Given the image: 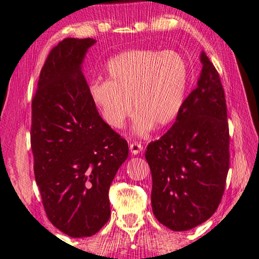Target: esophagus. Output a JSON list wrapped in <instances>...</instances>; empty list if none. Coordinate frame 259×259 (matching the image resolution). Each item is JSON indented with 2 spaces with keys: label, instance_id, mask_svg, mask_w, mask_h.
I'll return each instance as SVG.
<instances>
[{
  "label": "esophagus",
  "instance_id": "esophagus-1",
  "mask_svg": "<svg viewBox=\"0 0 259 259\" xmlns=\"http://www.w3.org/2000/svg\"><path fill=\"white\" fill-rule=\"evenodd\" d=\"M130 150H131V153H132L133 155H139L140 153H142L143 146H141V143H138V142L131 143V145H130Z\"/></svg>",
  "mask_w": 259,
  "mask_h": 259
}]
</instances>
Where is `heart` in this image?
Masks as SVG:
<instances>
[{
	"mask_svg": "<svg viewBox=\"0 0 259 259\" xmlns=\"http://www.w3.org/2000/svg\"><path fill=\"white\" fill-rule=\"evenodd\" d=\"M106 81H94L89 95L107 126L124 127L135 113L132 132L139 137L177 118L189 85V67L175 51L134 50L107 62Z\"/></svg>",
	"mask_w": 259,
	"mask_h": 259,
	"instance_id": "heart-1",
	"label": "heart"
}]
</instances>
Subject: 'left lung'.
<instances>
[{"mask_svg": "<svg viewBox=\"0 0 259 259\" xmlns=\"http://www.w3.org/2000/svg\"><path fill=\"white\" fill-rule=\"evenodd\" d=\"M197 88L175 124L145 154L152 171L153 213L184 232L201 225L220 204L229 169V130L220 76L205 52Z\"/></svg>", "mask_w": 259, "mask_h": 259, "instance_id": "1", "label": "left lung"}]
</instances>
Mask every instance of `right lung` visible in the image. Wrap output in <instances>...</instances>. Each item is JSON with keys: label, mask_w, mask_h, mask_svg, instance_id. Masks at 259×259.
Returning a JSON list of instances; mask_svg holds the SVG:
<instances>
[{"label": "right lung", "mask_w": 259, "mask_h": 259, "mask_svg": "<svg viewBox=\"0 0 259 259\" xmlns=\"http://www.w3.org/2000/svg\"><path fill=\"white\" fill-rule=\"evenodd\" d=\"M93 38L53 47L32 101L31 148L46 215L70 237H89L109 220V189L128 156L125 139L99 116L82 73Z\"/></svg>", "instance_id": "obj_1"}]
</instances>
